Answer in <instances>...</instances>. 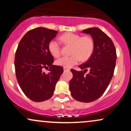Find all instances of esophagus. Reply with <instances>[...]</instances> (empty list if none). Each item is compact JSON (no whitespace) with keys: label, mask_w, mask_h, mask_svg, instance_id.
Here are the masks:
<instances>
[{"label":"esophagus","mask_w":131,"mask_h":131,"mask_svg":"<svg viewBox=\"0 0 131 131\" xmlns=\"http://www.w3.org/2000/svg\"><path fill=\"white\" fill-rule=\"evenodd\" d=\"M63 70H64V71H69L70 70V69L68 68L64 67L63 68Z\"/></svg>","instance_id":"34e87169"}]
</instances>
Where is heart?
<instances>
[{
	"label": "heart",
	"instance_id": "obj_1",
	"mask_svg": "<svg viewBox=\"0 0 131 131\" xmlns=\"http://www.w3.org/2000/svg\"><path fill=\"white\" fill-rule=\"evenodd\" d=\"M62 42L71 46L70 57H63L55 61L57 65L71 68L78 64L81 60L86 61L92 55L95 43L93 38L90 36H83L73 32H67L60 37ZM48 49L54 57L60 55V47L57 40H51L48 44Z\"/></svg>",
	"mask_w": 131,
	"mask_h": 131
}]
</instances>
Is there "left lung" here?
<instances>
[{
	"label": "left lung",
	"mask_w": 131,
	"mask_h": 131,
	"mask_svg": "<svg viewBox=\"0 0 131 131\" xmlns=\"http://www.w3.org/2000/svg\"><path fill=\"white\" fill-rule=\"evenodd\" d=\"M82 32L91 34L94 50L91 58L79 66L81 71L71 70L73 77L70 81V90L75 100L89 103L100 98L108 86L115 71L116 52L112 40L99 28H88Z\"/></svg>",
	"instance_id": "8db88e82"
}]
</instances>
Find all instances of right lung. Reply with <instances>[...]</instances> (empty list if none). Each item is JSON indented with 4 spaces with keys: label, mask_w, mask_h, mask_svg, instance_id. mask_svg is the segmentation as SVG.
Masks as SVG:
<instances>
[{
    "label": "right lung",
    "mask_w": 131,
    "mask_h": 131,
    "mask_svg": "<svg viewBox=\"0 0 131 131\" xmlns=\"http://www.w3.org/2000/svg\"><path fill=\"white\" fill-rule=\"evenodd\" d=\"M58 31L39 27L30 30L23 37L16 49L15 68L22 91L31 100L40 102L52 97L63 68L53 65V57L48 44ZM50 68L46 74L44 68Z\"/></svg>",
    "instance_id": "right-lung-1"
}]
</instances>
